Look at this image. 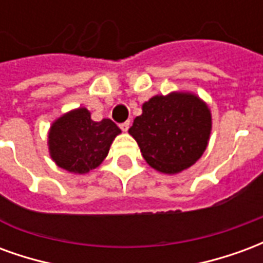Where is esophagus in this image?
Masks as SVG:
<instances>
[{"label": "esophagus", "instance_id": "obj_1", "mask_svg": "<svg viewBox=\"0 0 263 263\" xmlns=\"http://www.w3.org/2000/svg\"><path fill=\"white\" fill-rule=\"evenodd\" d=\"M120 128L124 132H126L129 129V122H128V121H126V122H122V124H120Z\"/></svg>", "mask_w": 263, "mask_h": 263}]
</instances>
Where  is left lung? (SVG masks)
Segmentation results:
<instances>
[{"label":"left lung","mask_w":263,"mask_h":263,"mask_svg":"<svg viewBox=\"0 0 263 263\" xmlns=\"http://www.w3.org/2000/svg\"><path fill=\"white\" fill-rule=\"evenodd\" d=\"M211 126V111L205 101L194 92L172 91L145 101L142 114L128 132L151 167L176 175L203 156Z\"/></svg>","instance_id":"obj_1"}]
</instances>
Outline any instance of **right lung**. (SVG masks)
Here are the masks:
<instances>
[{
  "label": "right lung",
  "mask_w": 263,
  "mask_h": 263,
  "mask_svg": "<svg viewBox=\"0 0 263 263\" xmlns=\"http://www.w3.org/2000/svg\"><path fill=\"white\" fill-rule=\"evenodd\" d=\"M120 134V128L108 118L97 122L84 107L70 109L49 128V155L60 169L86 175L103 163L111 143Z\"/></svg>",
  "instance_id": "add662e5"
}]
</instances>
